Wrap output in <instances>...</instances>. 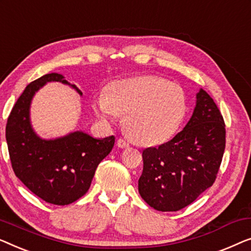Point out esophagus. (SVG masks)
I'll return each mask as SVG.
<instances>
[{
	"label": "esophagus",
	"instance_id": "34e87169",
	"mask_svg": "<svg viewBox=\"0 0 251 251\" xmlns=\"http://www.w3.org/2000/svg\"><path fill=\"white\" fill-rule=\"evenodd\" d=\"M117 146L119 148H128L129 147V142H128V141L124 140V139H119L117 141Z\"/></svg>",
	"mask_w": 251,
	"mask_h": 251
}]
</instances>
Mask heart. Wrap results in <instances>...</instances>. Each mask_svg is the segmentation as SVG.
<instances>
[{
    "instance_id": "1",
    "label": "heart",
    "mask_w": 251,
    "mask_h": 251,
    "mask_svg": "<svg viewBox=\"0 0 251 251\" xmlns=\"http://www.w3.org/2000/svg\"><path fill=\"white\" fill-rule=\"evenodd\" d=\"M94 109L105 123L126 114L127 133L143 144L160 143L178 129L186 112L184 91L154 76H139L112 84L107 94L94 101Z\"/></svg>"
}]
</instances>
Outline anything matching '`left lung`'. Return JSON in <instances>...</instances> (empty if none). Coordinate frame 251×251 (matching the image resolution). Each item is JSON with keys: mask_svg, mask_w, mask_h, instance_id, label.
Listing matches in <instances>:
<instances>
[{"mask_svg": "<svg viewBox=\"0 0 251 251\" xmlns=\"http://www.w3.org/2000/svg\"><path fill=\"white\" fill-rule=\"evenodd\" d=\"M225 123L206 91L188 124L171 141L143 150L139 192L150 207L177 211L214 184L225 149Z\"/></svg>", "mask_w": 251, "mask_h": 251, "instance_id": "obj_1", "label": "left lung"}]
</instances>
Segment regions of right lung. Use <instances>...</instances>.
Returning a JSON list of instances; mask_svg holds the SVG:
<instances>
[{"mask_svg": "<svg viewBox=\"0 0 251 251\" xmlns=\"http://www.w3.org/2000/svg\"><path fill=\"white\" fill-rule=\"evenodd\" d=\"M48 82L68 83L53 73L28 84L10 112L5 137L17 177L45 202L65 206L87 192L98 165L114 148L115 136L98 140L74 132L61 139H40L31 129L29 105L35 92Z\"/></svg>", "mask_w": 251, "mask_h": 251, "instance_id": "right-lung-1", "label": "right lung"}]
</instances>
